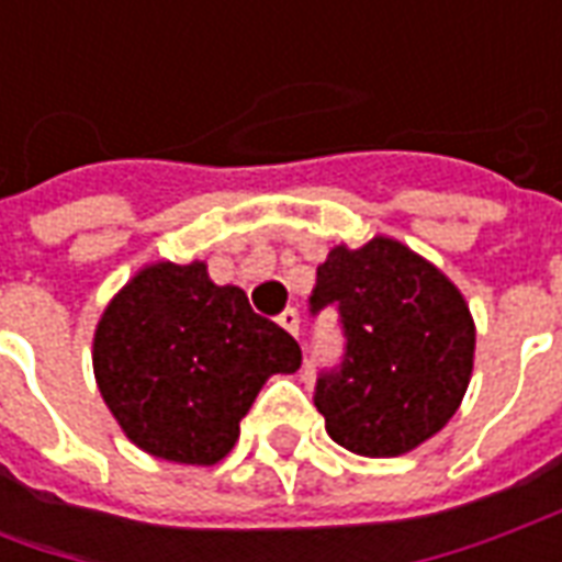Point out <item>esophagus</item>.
Returning <instances> with one entry per match:
<instances>
[{
	"label": "esophagus",
	"mask_w": 562,
	"mask_h": 562,
	"mask_svg": "<svg viewBox=\"0 0 562 562\" xmlns=\"http://www.w3.org/2000/svg\"><path fill=\"white\" fill-rule=\"evenodd\" d=\"M277 322H280L282 328L289 330V334H294V337H297V330H301V316H297V310H294V306H289V310H282Z\"/></svg>",
	"instance_id": "obj_1"
}]
</instances>
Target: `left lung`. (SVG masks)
<instances>
[{
  "label": "left lung",
  "instance_id": "8db88e82",
  "mask_svg": "<svg viewBox=\"0 0 562 562\" xmlns=\"http://www.w3.org/2000/svg\"><path fill=\"white\" fill-rule=\"evenodd\" d=\"M334 310L342 355L316 379V409L337 446L397 458L439 434L467 394L475 352L470 306L413 249L373 237L337 246L316 270L310 316Z\"/></svg>",
  "mask_w": 562,
  "mask_h": 562
}]
</instances>
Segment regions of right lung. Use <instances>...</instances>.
Returning a JSON list of instances; mask_svg holds the SVG:
<instances>
[{
	"label": "right lung",
	"mask_w": 562,
	"mask_h": 562,
	"mask_svg": "<svg viewBox=\"0 0 562 562\" xmlns=\"http://www.w3.org/2000/svg\"><path fill=\"white\" fill-rule=\"evenodd\" d=\"M92 367L108 409L138 448L210 467L240 436L265 379L294 373L301 346L201 261L149 265L104 310Z\"/></svg>",
	"instance_id": "right-lung-1"
}]
</instances>
